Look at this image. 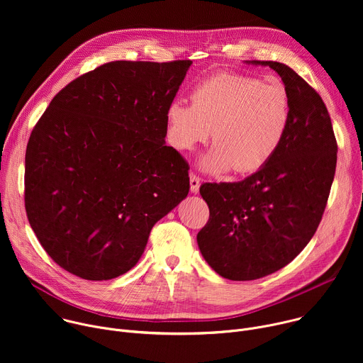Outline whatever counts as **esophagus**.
I'll use <instances>...</instances> for the list:
<instances>
[{
    "label": "esophagus",
    "instance_id": "1",
    "mask_svg": "<svg viewBox=\"0 0 363 363\" xmlns=\"http://www.w3.org/2000/svg\"><path fill=\"white\" fill-rule=\"evenodd\" d=\"M189 184H191V192L196 194L199 191V185H201V178L198 175H195L194 172L189 174Z\"/></svg>",
    "mask_w": 363,
    "mask_h": 363
}]
</instances>
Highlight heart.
<instances>
[{"instance_id": "1", "label": "heart", "mask_w": 363, "mask_h": 363, "mask_svg": "<svg viewBox=\"0 0 363 363\" xmlns=\"http://www.w3.org/2000/svg\"><path fill=\"white\" fill-rule=\"evenodd\" d=\"M291 118L290 97L280 83L221 73L191 91V105L174 100L167 109V135L178 150H192L211 135L202 160L210 172L248 174L263 168L281 146Z\"/></svg>"}]
</instances>
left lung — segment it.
Here are the masks:
<instances>
[{
  "label": "left lung",
  "mask_w": 363,
  "mask_h": 363,
  "mask_svg": "<svg viewBox=\"0 0 363 363\" xmlns=\"http://www.w3.org/2000/svg\"><path fill=\"white\" fill-rule=\"evenodd\" d=\"M279 73L290 97L291 118L274 157L238 182H205L199 192L210 218L198 247L221 277L245 281L272 274L315 235L335 178L337 143L319 93L293 69L252 60Z\"/></svg>",
  "instance_id": "1"
}]
</instances>
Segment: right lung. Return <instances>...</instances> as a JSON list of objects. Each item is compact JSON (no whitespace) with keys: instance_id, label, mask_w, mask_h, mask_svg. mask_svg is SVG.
Wrapping results in <instances>:
<instances>
[{"instance_id":"right-lung-1","label":"right lung","mask_w":363,"mask_h":363,"mask_svg":"<svg viewBox=\"0 0 363 363\" xmlns=\"http://www.w3.org/2000/svg\"><path fill=\"white\" fill-rule=\"evenodd\" d=\"M192 65L118 60L62 89L26 150L24 202L45 252L84 280L129 272L152 227L188 195L165 145L167 109Z\"/></svg>"}]
</instances>
